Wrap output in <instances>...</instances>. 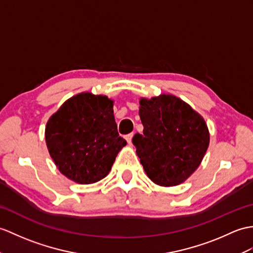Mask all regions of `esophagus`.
Returning a JSON list of instances; mask_svg holds the SVG:
<instances>
[{
  "label": "esophagus",
  "mask_w": 253,
  "mask_h": 253,
  "mask_svg": "<svg viewBox=\"0 0 253 253\" xmlns=\"http://www.w3.org/2000/svg\"><path fill=\"white\" fill-rule=\"evenodd\" d=\"M132 137H133V132H131V133H128L127 136L125 137V139L127 140V142H128V144H131V141H132Z\"/></svg>",
  "instance_id": "34e87169"
}]
</instances>
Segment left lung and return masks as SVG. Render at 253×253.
Here are the masks:
<instances>
[{"label": "left lung", "instance_id": "left-lung-1", "mask_svg": "<svg viewBox=\"0 0 253 253\" xmlns=\"http://www.w3.org/2000/svg\"><path fill=\"white\" fill-rule=\"evenodd\" d=\"M139 115L143 133L134 134L132 143L145 173L162 186L184 182L201 165L208 149L206 122L172 95L141 98Z\"/></svg>", "mask_w": 253, "mask_h": 253}]
</instances>
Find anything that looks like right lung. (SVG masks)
<instances>
[{"label":"right lung","instance_id":"right-lung-1","mask_svg":"<svg viewBox=\"0 0 253 253\" xmlns=\"http://www.w3.org/2000/svg\"><path fill=\"white\" fill-rule=\"evenodd\" d=\"M45 140L59 171L80 184L107 177L117 153L127 144L117 132L112 100L90 92L68 99L51 115Z\"/></svg>","mask_w":253,"mask_h":253}]
</instances>
